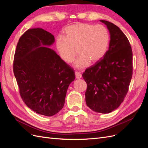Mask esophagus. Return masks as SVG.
Listing matches in <instances>:
<instances>
[{
    "label": "esophagus",
    "instance_id": "obj_1",
    "mask_svg": "<svg viewBox=\"0 0 148 148\" xmlns=\"http://www.w3.org/2000/svg\"><path fill=\"white\" fill-rule=\"evenodd\" d=\"M75 77H76V78H77V79H79V78H81L82 77V75L79 72H78V71H76V72H75Z\"/></svg>",
    "mask_w": 148,
    "mask_h": 148
}]
</instances>
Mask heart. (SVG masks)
Segmentation results:
<instances>
[{"label": "heart", "instance_id": "1", "mask_svg": "<svg viewBox=\"0 0 148 148\" xmlns=\"http://www.w3.org/2000/svg\"><path fill=\"white\" fill-rule=\"evenodd\" d=\"M64 34L56 39L57 52L62 60L70 64L74 60L77 49L79 56L75 66L79 69L86 67L90 62L100 60L109 47V33L103 25L79 23L67 26Z\"/></svg>", "mask_w": 148, "mask_h": 148}]
</instances>
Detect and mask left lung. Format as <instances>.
Instances as JSON below:
<instances>
[{
  "label": "left lung",
  "mask_w": 148,
  "mask_h": 148,
  "mask_svg": "<svg viewBox=\"0 0 148 148\" xmlns=\"http://www.w3.org/2000/svg\"><path fill=\"white\" fill-rule=\"evenodd\" d=\"M100 21L109 31V49L82 77L87 84V106L96 112L107 114L118 108L128 92L133 74V53L128 38L117 26Z\"/></svg>",
  "instance_id": "left-lung-1"
}]
</instances>
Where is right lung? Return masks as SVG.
<instances>
[{
	"label": "right lung",
	"mask_w": 148,
	"mask_h": 148,
	"mask_svg": "<svg viewBox=\"0 0 148 148\" xmlns=\"http://www.w3.org/2000/svg\"><path fill=\"white\" fill-rule=\"evenodd\" d=\"M54 41L47 31L29 29L19 39L13 59L22 100L35 112L49 117L63 108L67 89L75 78L72 68L46 47Z\"/></svg>",
	"instance_id": "obj_1"
}]
</instances>
